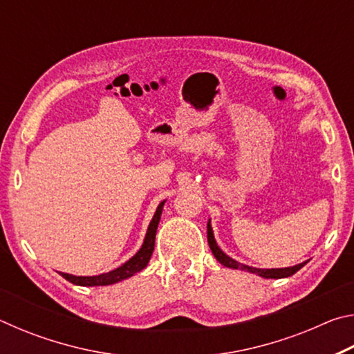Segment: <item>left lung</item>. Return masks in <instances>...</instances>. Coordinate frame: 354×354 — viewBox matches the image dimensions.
Returning a JSON list of instances; mask_svg holds the SVG:
<instances>
[{"label": "left lung", "instance_id": "left-lung-1", "mask_svg": "<svg viewBox=\"0 0 354 354\" xmlns=\"http://www.w3.org/2000/svg\"><path fill=\"white\" fill-rule=\"evenodd\" d=\"M207 242H209V247H211L212 253L215 256V259H217L221 266H225L227 268H234V270H243V272H248V273H254L257 277H262L266 279H279V278H287V277H292L293 273H297L299 268L304 267L308 263L306 262H301V263H297V266L293 267H284V268H256V267H250V266H245V263L237 262L236 259H232V257L227 256L226 253L221 251V248L215 242V237H214V231H212V226H211V220L207 221Z\"/></svg>", "mask_w": 354, "mask_h": 354}]
</instances>
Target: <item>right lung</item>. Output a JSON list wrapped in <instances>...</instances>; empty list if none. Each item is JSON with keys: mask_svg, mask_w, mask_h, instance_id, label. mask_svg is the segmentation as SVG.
I'll return each mask as SVG.
<instances>
[{"mask_svg": "<svg viewBox=\"0 0 354 354\" xmlns=\"http://www.w3.org/2000/svg\"><path fill=\"white\" fill-rule=\"evenodd\" d=\"M164 205H165V200L160 203L158 209H156L153 218L148 225L147 234H145V239H143V243H142L140 250L137 251V253L133 257H131L129 261L122 263V266L117 267L115 270H111V272L101 273V274H95V277H75V274L61 272L62 277L67 281H70L71 284L93 287V286L115 284V283H120V281H123V279H128V278L133 277V274L143 270V268L148 266L149 257H151V254H153L154 241H156V231H158V225H159L160 215H162Z\"/></svg>", "mask_w": 354, "mask_h": 354, "instance_id": "right-lung-1", "label": "right lung"}]
</instances>
